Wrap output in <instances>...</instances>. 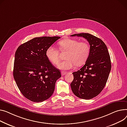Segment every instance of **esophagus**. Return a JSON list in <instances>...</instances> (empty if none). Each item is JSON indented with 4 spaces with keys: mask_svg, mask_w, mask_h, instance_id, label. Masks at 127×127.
Segmentation results:
<instances>
[{
    "mask_svg": "<svg viewBox=\"0 0 127 127\" xmlns=\"http://www.w3.org/2000/svg\"><path fill=\"white\" fill-rule=\"evenodd\" d=\"M67 73V72L64 71H61V74H62V75H65Z\"/></svg>",
    "mask_w": 127,
    "mask_h": 127,
    "instance_id": "34e87169",
    "label": "esophagus"
}]
</instances>
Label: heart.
Segmentation results:
<instances>
[{"mask_svg":"<svg viewBox=\"0 0 127 127\" xmlns=\"http://www.w3.org/2000/svg\"><path fill=\"white\" fill-rule=\"evenodd\" d=\"M59 45L63 52H67L66 60L59 64L58 67L62 70H68L73 68L75 65L80 66L85 64L89 57L90 47L85 41L79 42L73 39H65L59 42ZM48 60L54 65L60 61V54L55 47L50 46L46 50Z\"/></svg>","mask_w":127,"mask_h":127,"instance_id":"heart-1","label":"heart"}]
</instances>
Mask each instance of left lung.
Returning <instances> with one entry per match:
<instances>
[{
	"label": "left lung",
	"instance_id": "obj_1",
	"mask_svg": "<svg viewBox=\"0 0 127 127\" xmlns=\"http://www.w3.org/2000/svg\"><path fill=\"white\" fill-rule=\"evenodd\" d=\"M82 37L90 44V52L85 64L72 73L71 90L77 97L89 99L98 95L105 87L111 68L110 57L107 46L99 38L88 33L73 34Z\"/></svg>",
	"mask_w": 127,
	"mask_h": 127
}]
</instances>
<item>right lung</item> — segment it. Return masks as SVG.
<instances>
[{"mask_svg": "<svg viewBox=\"0 0 127 127\" xmlns=\"http://www.w3.org/2000/svg\"><path fill=\"white\" fill-rule=\"evenodd\" d=\"M60 37L33 38L20 45L16 51L13 76L23 95L33 102H42L53 94L59 69L46 56L47 48Z\"/></svg>", "mask_w": 127, "mask_h": 127, "instance_id": "add662e5", "label": "right lung"}]
</instances>
